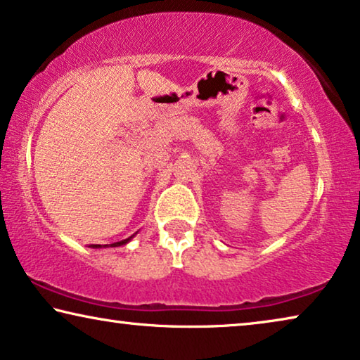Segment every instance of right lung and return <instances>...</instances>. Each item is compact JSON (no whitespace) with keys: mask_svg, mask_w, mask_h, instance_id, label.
Returning a JSON list of instances; mask_svg holds the SVG:
<instances>
[{"mask_svg":"<svg viewBox=\"0 0 360 360\" xmlns=\"http://www.w3.org/2000/svg\"><path fill=\"white\" fill-rule=\"evenodd\" d=\"M134 238V234L131 236V238H127V239H122V240H120V243H112V244H106V245H100V244H92L90 245V248H94V249H100V248H120V245H126L129 240H131Z\"/></svg>","mask_w":360,"mask_h":360,"instance_id":"right-lung-1","label":"right lung"}]
</instances>
